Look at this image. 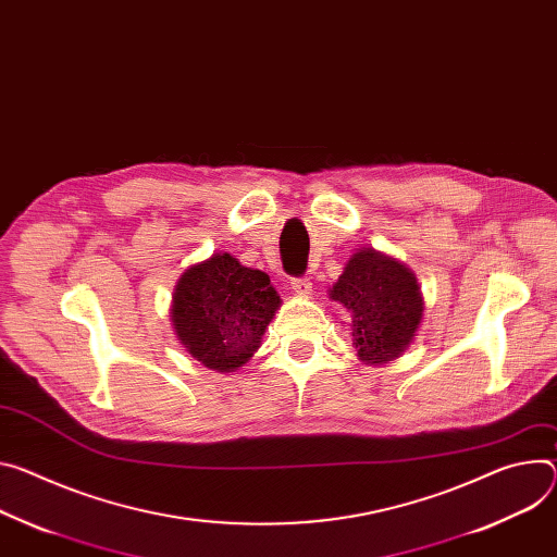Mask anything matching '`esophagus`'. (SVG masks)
<instances>
[{"label":"esophagus","instance_id":"obj_1","mask_svg":"<svg viewBox=\"0 0 557 557\" xmlns=\"http://www.w3.org/2000/svg\"><path fill=\"white\" fill-rule=\"evenodd\" d=\"M290 288H293L297 295H311L313 284H311L309 277H293V280H290Z\"/></svg>","mask_w":557,"mask_h":557}]
</instances>
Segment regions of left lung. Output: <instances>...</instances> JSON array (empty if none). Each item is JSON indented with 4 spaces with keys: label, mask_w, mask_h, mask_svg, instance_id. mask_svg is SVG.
<instances>
[{
    "label": "left lung",
    "mask_w": 557,
    "mask_h": 557,
    "mask_svg": "<svg viewBox=\"0 0 557 557\" xmlns=\"http://www.w3.org/2000/svg\"><path fill=\"white\" fill-rule=\"evenodd\" d=\"M350 313L352 346L364 364H388L413 342L424 299L411 269L375 248L352 252L331 288Z\"/></svg>",
    "instance_id": "8db88e82"
}]
</instances>
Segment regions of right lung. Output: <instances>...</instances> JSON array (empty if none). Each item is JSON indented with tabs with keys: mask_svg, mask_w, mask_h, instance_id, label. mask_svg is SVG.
Here are the masks:
<instances>
[{
	"mask_svg": "<svg viewBox=\"0 0 557 557\" xmlns=\"http://www.w3.org/2000/svg\"><path fill=\"white\" fill-rule=\"evenodd\" d=\"M280 305L267 273L242 267L228 252H213L177 280L171 322L197 362L233 373L260 348Z\"/></svg>",
	"mask_w": 557,
	"mask_h": 557,
	"instance_id": "1",
	"label": "right lung"
}]
</instances>
